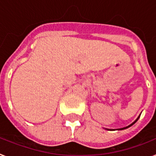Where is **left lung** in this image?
Masks as SVG:
<instances>
[{"label":"left lung","instance_id":"left-lung-1","mask_svg":"<svg viewBox=\"0 0 156 156\" xmlns=\"http://www.w3.org/2000/svg\"><path fill=\"white\" fill-rule=\"evenodd\" d=\"M139 118H140V116H139V117H138V118H137V119H136V121L134 122V123H132V124H131V125H129V126H127V127H123V128H120V129H119V130H123V129H125V128H127V127H131V126H132V125H133L134 123H136V121H137V120H138V119H139Z\"/></svg>","mask_w":156,"mask_h":156}]
</instances>
